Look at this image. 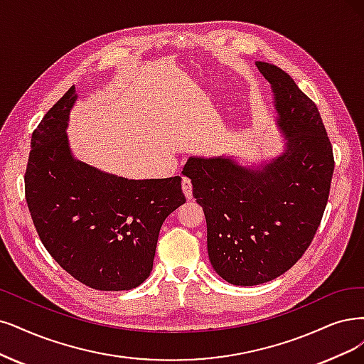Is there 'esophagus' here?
<instances>
[{
    "label": "esophagus",
    "instance_id": "esophagus-1",
    "mask_svg": "<svg viewBox=\"0 0 364 364\" xmlns=\"http://www.w3.org/2000/svg\"><path fill=\"white\" fill-rule=\"evenodd\" d=\"M181 189H183V193L186 196V199H192V183L189 178H183L181 180Z\"/></svg>",
    "mask_w": 364,
    "mask_h": 364
}]
</instances>
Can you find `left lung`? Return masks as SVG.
Masks as SVG:
<instances>
[{
    "mask_svg": "<svg viewBox=\"0 0 364 364\" xmlns=\"http://www.w3.org/2000/svg\"><path fill=\"white\" fill-rule=\"evenodd\" d=\"M257 65L274 91L285 153L261 169L223 157H191L183 171L205 214L210 262L238 287L270 282L303 257L324 214L334 171L316 105L280 67Z\"/></svg>",
    "mask_w": 364,
    "mask_h": 364,
    "instance_id": "1",
    "label": "left lung"
}]
</instances>
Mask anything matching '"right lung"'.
Segmentation results:
<instances>
[{"label":"right lung","instance_id":"right-lung-1","mask_svg":"<svg viewBox=\"0 0 364 364\" xmlns=\"http://www.w3.org/2000/svg\"><path fill=\"white\" fill-rule=\"evenodd\" d=\"M75 87L33 132L25 199L45 249L80 284L127 291L150 276L161 223L186 203L181 177L127 180L73 159Z\"/></svg>","mask_w":364,"mask_h":364}]
</instances>
